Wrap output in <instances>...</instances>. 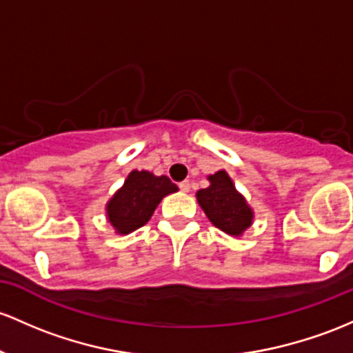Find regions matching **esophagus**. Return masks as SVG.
Wrapping results in <instances>:
<instances>
[{
	"label": "esophagus",
	"mask_w": 353,
	"mask_h": 353,
	"mask_svg": "<svg viewBox=\"0 0 353 353\" xmlns=\"http://www.w3.org/2000/svg\"><path fill=\"white\" fill-rule=\"evenodd\" d=\"M181 191L183 192H189V189H191V184H189V181H183V183L179 184Z\"/></svg>",
	"instance_id": "esophagus-1"
}]
</instances>
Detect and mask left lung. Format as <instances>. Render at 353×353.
I'll use <instances>...</instances> for the list:
<instances>
[{
  "mask_svg": "<svg viewBox=\"0 0 353 353\" xmlns=\"http://www.w3.org/2000/svg\"><path fill=\"white\" fill-rule=\"evenodd\" d=\"M209 185L196 192V199L208 219L223 233L239 238L253 224L254 211L236 189L226 170L208 176Z\"/></svg>",
  "mask_w": 353,
  "mask_h": 353,
  "instance_id": "obj_1",
  "label": "left lung"
}]
</instances>
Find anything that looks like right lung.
<instances>
[{
  "instance_id": "add662e5",
  "label": "right lung",
  "mask_w": 353,
  "mask_h": 353,
  "mask_svg": "<svg viewBox=\"0 0 353 353\" xmlns=\"http://www.w3.org/2000/svg\"><path fill=\"white\" fill-rule=\"evenodd\" d=\"M179 191L168 176L149 170H130L122 188L107 201L105 216L117 234H130L147 224L165 196Z\"/></svg>"
}]
</instances>
